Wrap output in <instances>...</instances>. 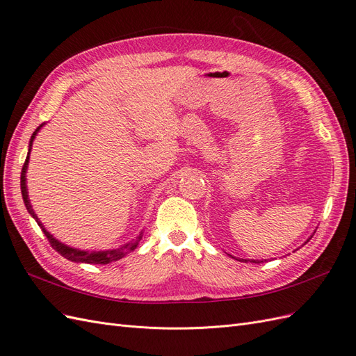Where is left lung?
<instances>
[{"label": "left lung", "mask_w": 356, "mask_h": 356, "mask_svg": "<svg viewBox=\"0 0 356 356\" xmlns=\"http://www.w3.org/2000/svg\"><path fill=\"white\" fill-rule=\"evenodd\" d=\"M232 258H234V257H232ZM234 260H238V258H234ZM239 261H243V260H239ZM246 261V260H245ZM252 263H258V261H252Z\"/></svg>", "instance_id": "1"}]
</instances>
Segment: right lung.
Masks as SVG:
<instances>
[{
  "label": "right lung",
  "instance_id": "add662e5",
  "mask_svg": "<svg viewBox=\"0 0 356 356\" xmlns=\"http://www.w3.org/2000/svg\"><path fill=\"white\" fill-rule=\"evenodd\" d=\"M42 127V124H40L35 132L32 134L31 136V141H29V148H28V156H26V160L24 163V168H22V174H20V190H22V197H24V202H25V207L28 209V212L32 215V218H34L38 225L41 227L42 233L46 234V238L49 239L51 248L55 251H58L63 258H67V260H71V261H75V263H88V264H108L111 261H117L120 260V258H123L124 255H127L129 252H132L135 248L138 246L139 241L143 239V232L139 233L135 239H132L131 242H127L124 245H122L120 248H117V250H106V251H81V250H77V248H71L65 243L59 242L58 239L53 238V234H50L46 229L44 225L41 224V221L38 220L37 213L34 212V209H32V204L29 202V197H28V188H26V169H28V163H29V153H31V148H32V141H34L37 134L40 129Z\"/></svg>",
  "mask_w": 356,
  "mask_h": 356
}]
</instances>
